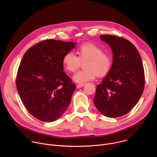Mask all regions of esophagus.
Returning <instances> with one entry per match:
<instances>
[{
    "label": "esophagus",
    "mask_w": 157,
    "mask_h": 157,
    "mask_svg": "<svg viewBox=\"0 0 157 157\" xmlns=\"http://www.w3.org/2000/svg\"><path fill=\"white\" fill-rule=\"evenodd\" d=\"M84 85H85V83H79V84H78L76 85V87H77V88H80L82 87Z\"/></svg>",
    "instance_id": "1"
}]
</instances>
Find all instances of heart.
Masks as SVG:
<instances>
[{
  "label": "heart",
  "mask_w": 157,
  "mask_h": 157,
  "mask_svg": "<svg viewBox=\"0 0 157 157\" xmlns=\"http://www.w3.org/2000/svg\"><path fill=\"white\" fill-rule=\"evenodd\" d=\"M103 51V48L95 44L83 43L76 49L77 56L72 52H66L62 57V64L66 71L74 73L80 67L81 62H85V69L73 77L78 82L94 79L97 76L102 77L110 72L113 64L111 54Z\"/></svg>",
  "instance_id": "obj_1"
}]
</instances>
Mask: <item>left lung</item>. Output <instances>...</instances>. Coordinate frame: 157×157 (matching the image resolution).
I'll use <instances>...</instances> for the list:
<instances>
[{"label":"left lung","mask_w":157,"mask_h":157,"mask_svg":"<svg viewBox=\"0 0 157 157\" xmlns=\"http://www.w3.org/2000/svg\"><path fill=\"white\" fill-rule=\"evenodd\" d=\"M113 51V64L101 84L97 86L93 101L108 117L128 113L140 100L145 84L144 71L139 52L130 41L111 35L100 36Z\"/></svg>","instance_id":"8db88e82"}]
</instances>
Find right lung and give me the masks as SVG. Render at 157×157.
<instances>
[{"label": "right lung", "mask_w": 157, "mask_h": 157, "mask_svg": "<svg viewBox=\"0 0 157 157\" xmlns=\"http://www.w3.org/2000/svg\"><path fill=\"white\" fill-rule=\"evenodd\" d=\"M75 45L45 40L30 47L21 61L17 92L28 112L41 121H56L69 105L76 86L63 71L62 60Z\"/></svg>", "instance_id": "add662e5"}]
</instances>
